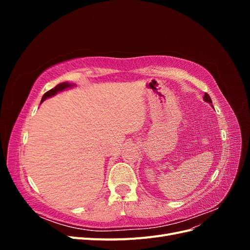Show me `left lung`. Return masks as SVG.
<instances>
[{
	"label": "left lung",
	"instance_id": "8db88e82",
	"mask_svg": "<svg viewBox=\"0 0 250 250\" xmlns=\"http://www.w3.org/2000/svg\"><path fill=\"white\" fill-rule=\"evenodd\" d=\"M203 100L206 101V102H208V103H210L211 104V100H210V98H209V96L206 93L204 94V97H203Z\"/></svg>",
	"mask_w": 250,
	"mask_h": 250
}]
</instances>
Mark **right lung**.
<instances>
[{"label": "right lung", "instance_id": "add662e5", "mask_svg": "<svg viewBox=\"0 0 250 250\" xmlns=\"http://www.w3.org/2000/svg\"><path fill=\"white\" fill-rule=\"evenodd\" d=\"M74 85H75V84H72V83H69V82L59 83L58 85H56L54 88H52V89L48 90V92L42 96V102H43L44 100H46L47 98H50V97H52V96H54V95H56L57 93L62 92V90H64V89H66V88H70V87H72V86H74ZM42 102H41V103H42Z\"/></svg>", "mask_w": 250, "mask_h": 250}]
</instances>
